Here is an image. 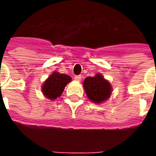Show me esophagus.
<instances>
[{
    "label": "esophagus",
    "mask_w": 156,
    "mask_h": 156,
    "mask_svg": "<svg viewBox=\"0 0 156 156\" xmlns=\"http://www.w3.org/2000/svg\"><path fill=\"white\" fill-rule=\"evenodd\" d=\"M74 79H75V81H77V82H80L81 79H82V76L81 75H77L74 77Z\"/></svg>",
    "instance_id": "1"
}]
</instances>
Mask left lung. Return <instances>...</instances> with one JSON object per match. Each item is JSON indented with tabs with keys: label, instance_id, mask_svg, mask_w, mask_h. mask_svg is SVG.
<instances>
[{
	"label": "left lung",
	"instance_id": "1",
	"mask_svg": "<svg viewBox=\"0 0 156 156\" xmlns=\"http://www.w3.org/2000/svg\"><path fill=\"white\" fill-rule=\"evenodd\" d=\"M87 97L96 104H101L109 99L112 94V86L101 73L94 77H87L83 83Z\"/></svg>",
	"mask_w": 156,
	"mask_h": 156
}]
</instances>
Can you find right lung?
Segmentation results:
<instances>
[{"mask_svg": "<svg viewBox=\"0 0 156 156\" xmlns=\"http://www.w3.org/2000/svg\"><path fill=\"white\" fill-rule=\"evenodd\" d=\"M71 80L69 75L54 71L42 84L41 92L48 100L55 101L62 95L65 87Z\"/></svg>", "mask_w": 156, "mask_h": 156, "instance_id": "right-lung-1", "label": "right lung"}]
</instances>
